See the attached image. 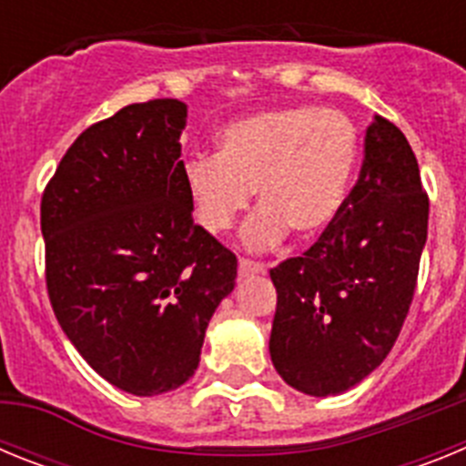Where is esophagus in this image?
<instances>
[{
  "label": "esophagus",
  "instance_id": "34e87169",
  "mask_svg": "<svg viewBox=\"0 0 466 466\" xmlns=\"http://www.w3.org/2000/svg\"><path fill=\"white\" fill-rule=\"evenodd\" d=\"M238 270H240L242 278H247V275L266 273V266L258 261H252V258H240V263H238Z\"/></svg>",
  "mask_w": 466,
  "mask_h": 466
}]
</instances>
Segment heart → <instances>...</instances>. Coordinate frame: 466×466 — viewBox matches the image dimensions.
<instances>
[{
  "label": "heart",
  "mask_w": 466,
  "mask_h": 466,
  "mask_svg": "<svg viewBox=\"0 0 466 466\" xmlns=\"http://www.w3.org/2000/svg\"><path fill=\"white\" fill-rule=\"evenodd\" d=\"M360 163V130L348 114L317 106L258 111L221 127L217 156L184 166V184L198 224L224 233L249 208L242 228L249 249L275 245L294 228L319 236L343 209Z\"/></svg>",
  "instance_id": "heart-1"
}]
</instances>
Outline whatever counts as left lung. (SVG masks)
Returning a JSON list of instances; mask_svg holds the SVG:
<instances>
[{"mask_svg":"<svg viewBox=\"0 0 466 466\" xmlns=\"http://www.w3.org/2000/svg\"><path fill=\"white\" fill-rule=\"evenodd\" d=\"M430 198L409 139L376 116L343 209L303 257L270 270V360L310 397L348 392L382 364L409 315Z\"/></svg>","mask_w":466,"mask_h":466,"instance_id":"1","label":"left lung"}]
</instances>
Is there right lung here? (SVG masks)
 <instances>
[{
  "label": "right lung",
  "instance_id": "1",
  "mask_svg": "<svg viewBox=\"0 0 466 466\" xmlns=\"http://www.w3.org/2000/svg\"><path fill=\"white\" fill-rule=\"evenodd\" d=\"M184 126L179 100L123 106L76 137L41 196L57 322L95 371L137 397L196 373L238 278L236 254L193 224Z\"/></svg>",
  "mask_w": 466,
  "mask_h": 466
}]
</instances>
